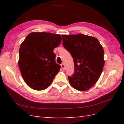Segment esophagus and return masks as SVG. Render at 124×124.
Instances as JSON below:
<instances>
[{
    "label": "esophagus",
    "mask_w": 124,
    "mask_h": 124,
    "mask_svg": "<svg viewBox=\"0 0 124 124\" xmlns=\"http://www.w3.org/2000/svg\"><path fill=\"white\" fill-rule=\"evenodd\" d=\"M61 65V67L62 68V69L63 70H65V65H64V64L63 63H62Z\"/></svg>",
    "instance_id": "34e87169"
}]
</instances>
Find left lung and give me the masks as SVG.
<instances>
[{
    "instance_id": "1",
    "label": "left lung",
    "mask_w": 124,
    "mask_h": 124,
    "mask_svg": "<svg viewBox=\"0 0 124 124\" xmlns=\"http://www.w3.org/2000/svg\"><path fill=\"white\" fill-rule=\"evenodd\" d=\"M63 45L73 58L75 71L69 76L73 88L86 91L96 84L104 65V50L96 38L78 35H62Z\"/></svg>"
}]
</instances>
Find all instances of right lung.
I'll use <instances>...</instances> for the list:
<instances>
[{
    "instance_id": "right-lung-1",
    "label": "right lung",
    "mask_w": 124,
    "mask_h": 124,
    "mask_svg": "<svg viewBox=\"0 0 124 124\" xmlns=\"http://www.w3.org/2000/svg\"><path fill=\"white\" fill-rule=\"evenodd\" d=\"M62 40L61 36L49 32L29 34L19 49L18 67L25 83L37 91L47 88L59 72L54 49Z\"/></svg>"
}]
</instances>
